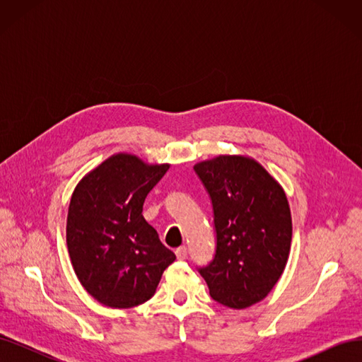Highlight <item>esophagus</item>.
I'll return each mask as SVG.
<instances>
[{"instance_id": "1", "label": "esophagus", "mask_w": 362, "mask_h": 362, "mask_svg": "<svg viewBox=\"0 0 362 362\" xmlns=\"http://www.w3.org/2000/svg\"><path fill=\"white\" fill-rule=\"evenodd\" d=\"M175 254H177L178 259H185L187 258V247L180 246V247H177V250H175Z\"/></svg>"}]
</instances>
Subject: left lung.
<instances>
[{"mask_svg": "<svg viewBox=\"0 0 362 362\" xmlns=\"http://www.w3.org/2000/svg\"><path fill=\"white\" fill-rule=\"evenodd\" d=\"M210 194L216 254L199 267L211 298L229 308L264 299L286 269L291 246L287 196L255 160L218 156L194 164Z\"/></svg>", "mask_w": 362, "mask_h": 362, "instance_id": "8db88e82", "label": "left lung"}]
</instances>
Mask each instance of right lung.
<instances>
[{
    "instance_id": "add662e5",
    "label": "right lung",
    "mask_w": 362,
    "mask_h": 362,
    "mask_svg": "<svg viewBox=\"0 0 362 362\" xmlns=\"http://www.w3.org/2000/svg\"><path fill=\"white\" fill-rule=\"evenodd\" d=\"M169 164L116 154L76 185L68 211L66 243L76 278L110 308H131L154 296L175 261L141 211Z\"/></svg>"
}]
</instances>
